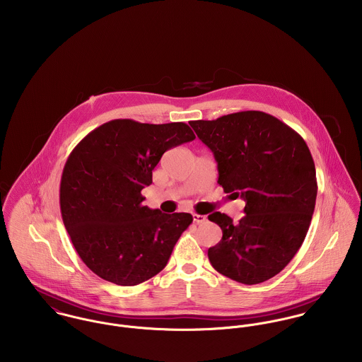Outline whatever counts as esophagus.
<instances>
[{"label": "esophagus", "instance_id": "1", "mask_svg": "<svg viewBox=\"0 0 362 362\" xmlns=\"http://www.w3.org/2000/svg\"><path fill=\"white\" fill-rule=\"evenodd\" d=\"M194 221L198 223V224H202L206 221V216L204 214H198V213H194Z\"/></svg>", "mask_w": 362, "mask_h": 362}]
</instances>
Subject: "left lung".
<instances>
[{
	"label": "left lung",
	"mask_w": 362,
	"mask_h": 362,
	"mask_svg": "<svg viewBox=\"0 0 362 362\" xmlns=\"http://www.w3.org/2000/svg\"><path fill=\"white\" fill-rule=\"evenodd\" d=\"M189 125L213 152L224 192L245 201L237 224L224 213L209 214L223 231L207 251L211 266L243 284L272 279L303 245L315 209L316 171L305 141L263 111Z\"/></svg>",
	"instance_id": "obj_1"
}]
</instances>
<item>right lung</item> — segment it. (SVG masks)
I'll use <instances>...</instances> for the list:
<instances>
[{
  "instance_id": "right-lung-1",
  "label": "right lung",
  "mask_w": 362,
  "mask_h": 362,
  "mask_svg": "<svg viewBox=\"0 0 362 362\" xmlns=\"http://www.w3.org/2000/svg\"><path fill=\"white\" fill-rule=\"evenodd\" d=\"M195 139L184 122L112 119L89 132L68 156L61 175L64 226L83 263L103 280L136 286L164 269L189 213L144 206L161 156Z\"/></svg>"
}]
</instances>
